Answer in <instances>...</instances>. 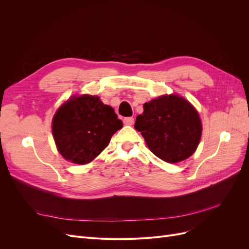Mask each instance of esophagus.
Returning <instances> with one entry per match:
<instances>
[{
  "mask_svg": "<svg viewBox=\"0 0 249 249\" xmlns=\"http://www.w3.org/2000/svg\"><path fill=\"white\" fill-rule=\"evenodd\" d=\"M134 123V118L133 117H125L124 118V124L125 125H132Z\"/></svg>",
  "mask_w": 249,
  "mask_h": 249,
  "instance_id": "esophagus-1",
  "label": "esophagus"
}]
</instances>
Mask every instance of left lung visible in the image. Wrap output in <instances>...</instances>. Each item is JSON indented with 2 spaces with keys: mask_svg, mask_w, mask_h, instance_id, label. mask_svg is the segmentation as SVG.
Returning <instances> with one entry per match:
<instances>
[{
  "mask_svg": "<svg viewBox=\"0 0 249 249\" xmlns=\"http://www.w3.org/2000/svg\"><path fill=\"white\" fill-rule=\"evenodd\" d=\"M135 129L161 160L178 163L193 155L201 137V122L192 105L177 94H165L143 105Z\"/></svg>",
  "mask_w": 249,
  "mask_h": 249,
  "instance_id": "8db88e82",
  "label": "left lung"
}]
</instances>
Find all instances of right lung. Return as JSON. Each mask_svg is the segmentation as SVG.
<instances>
[{
  "label": "right lung",
  "instance_id": "obj_1",
  "mask_svg": "<svg viewBox=\"0 0 249 249\" xmlns=\"http://www.w3.org/2000/svg\"><path fill=\"white\" fill-rule=\"evenodd\" d=\"M123 127L114 110L96 95L71 96L53 117L52 132L65 160L87 164L106 148Z\"/></svg>",
  "mask_w": 249,
  "mask_h": 249
}]
</instances>
